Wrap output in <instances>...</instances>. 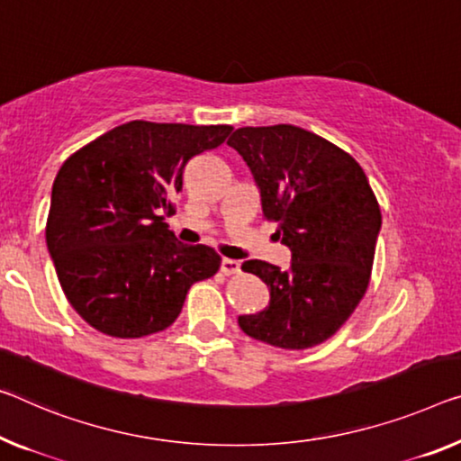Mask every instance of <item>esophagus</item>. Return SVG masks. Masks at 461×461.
<instances>
[{"label": "esophagus", "instance_id": "34e87169", "mask_svg": "<svg viewBox=\"0 0 461 461\" xmlns=\"http://www.w3.org/2000/svg\"><path fill=\"white\" fill-rule=\"evenodd\" d=\"M240 270V264L237 259H229V258H222V261H221V272L222 274H226V276H230V274H237Z\"/></svg>", "mask_w": 461, "mask_h": 461}]
</instances>
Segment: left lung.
Returning a JSON list of instances; mask_svg holds the SVG:
<instances>
[{"label": "left lung", "instance_id": "obj_1", "mask_svg": "<svg viewBox=\"0 0 461 461\" xmlns=\"http://www.w3.org/2000/svg\"><path fill=\"white\" fill-rule=\"evenodd\" d=\"M226 144L243 157L290 266L261 259L243 270L270 290L266 309L240 315L247 336L303 350L334 336L369 286L381 212L350 154L296 125L239 127Z\"/></svg>", "mask_w": 461, "mask_h": 461}]
</instances>
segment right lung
Returning a JSON list of instances; mask_svg holds the SVG:
<instances>
[{
    "label": "right lung",
    "mask_w": 461,
    "mask_h": 461,
    "mask_svg": "<svg viewBox=\"0 0 461 461\" xmlns=\"http://www.w3.org/2000/svg\"><path fill=\"white\" fill-rule=\"evenodd\" d=\"M230 125L130 122L63 162L51 189L47 247L77 315L113 338H141L179 317L187 290L221 267L206 245L168 230L171 197L197 154Z\"/></svg>",
    "instance_id": "add662e5"
}]
</instances>
